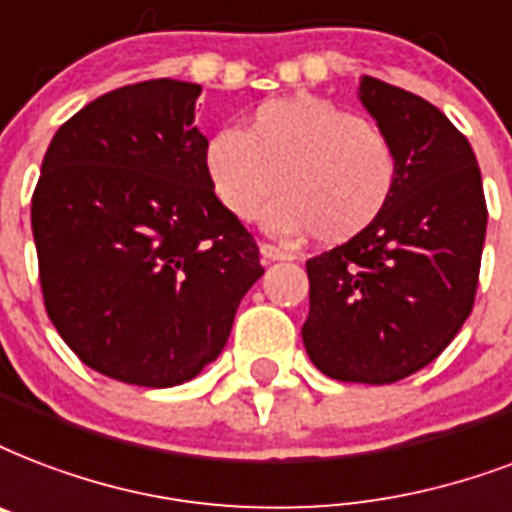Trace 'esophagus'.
Segmentation results:
<instances>
[{
    "mask_svg": "<svg viewBox=\"0 0 512 512\" xmlns=\"http://www.w3.org/2000/svg\"><path fill=\"white\" fill-rule=\"evenodd\" d=\"M260 255H263L265 263H276V260H292V255L287 249L273 247V244H260Z\"/></svg>",
    "mask_w": 512,
    "mask_h": 512,
    "instance_id": "34e87169",
    "label": "esophagus"
}]
</instances>
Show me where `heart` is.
<instances>
[{"mask_svg": "<svg viewBox=\"0 0 512 512\" xmlns=\"http://www.w3.org/2000/svg\"><path fill=\"white\" fill-rule=\"evenodd\" d=\"M214 198L236 220L263 222L276 236H306L325 247L357 239L392 204L400 161L381 128L335 101L295 93L263 101L247 128H217L204 144Z\"/></svg>", "mask_w": 512, "mask_h": 512, "instance_id": "1", "label": "heart"}]
</instances>
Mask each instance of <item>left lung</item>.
Segmentation results:
<instances>
[{
  "label": "left lung",
  "mask_w": 512,
  "mask_h": 512,
  "mask_svg": "<svg viewBox=\"0 0 512 512\" xmlns=\"http://www.w3.org/2000/svg\"><path fill=\"white\" fill-rule=\"evenodd\" d=\"M360 101L395 144L397 187L373 228L306 263L303 346L325 376L395 384L470 317L489 212L473 147L438 107L376 77Z\"/></svg>",
  "instance_id": "1"
}]
</instances>
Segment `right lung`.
<instances>
[{
	"label": "right lung",
	"mask_w": 512,
	"mask_h": 512,
	"mask_svg": "<svg viewBox=\"0 0 512 512\" xmlns=\"http://www.w3.org/2000/svg\"><path fill=\"white\" fill-rule=\"evenodd\" d=\"M201 85H126L58 128L31 198L39 284L66 346L123 384H185L220 357L263 276L252 233L214 198Z\"/></svg>",
	"instance_id": "obj_1"
}]
</instances>
